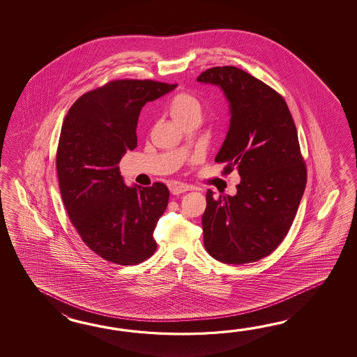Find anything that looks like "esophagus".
Masks as SVG:
<instances>
[{"label": "esophagus", "mask_w": 357, "mask_h": 357, "mask_svg": "<svg viewBox=\"0 0 357 357\" xmlns=\"http://www.w3.org/2000/svg\"><path fill=\"white\" fill-rule=\"evenodd\" d=\"M191 189H192V188L189 186V185H185V183H177L175 186H172L171 192H172L174 195H180V194H183V192L190 191Z\"/></svg>", "instance_id": "34e87169"}]
</instances>
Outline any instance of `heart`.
I'll return each instance as SVG.
<instances>
[{"label": "heart", "instance_id": "b5f03b06", "mask_svg": "<svg viewBox=\"0 0 357 357\" xmlns=\"http://www.w3.org/2000/svg\"><path fill=\"white\" fill-rule=\"evenodd\" d=\"M169 112L178 123L188 121L191 117H200L202 103L190 93L176 94L169 105Z\"/></svg>", "mask_w": 357, "mask_h": 357}]
</instances>
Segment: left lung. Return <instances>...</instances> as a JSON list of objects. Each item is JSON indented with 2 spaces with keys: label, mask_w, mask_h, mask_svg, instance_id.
<instances>
[{
  "label": "left lung",
  "mask_w": 357,
  "mask_h": 357,
  "mask_svg": "<svg viewBox=\"0 0 357 357\" xmlns=\"http://www.w3.org/2000/svg\"><path fill=\"white\" fill-rule=\"evenodd\" d=\"M197 80L227 98L229 128L215 162L241 177L235 197L206 192L205 250L226 264L258 261L289 234L306 186L295 122L281 94L241 68H208Z\"/></svg>",
  "instance_id": "obj_1"
}]
</instances>
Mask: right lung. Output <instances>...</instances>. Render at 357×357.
Returning <instances> with one entry per match:
<instances>
[{"mask_svg": "<svg viewBox=\"0 0 357 357\" xmlns=\"http://www.w3.org/2000/svg\"><path fill=\"white\" fill-rule=\"evenodd\" d=\"M176 86L109 82L77 99L62 123L56 157L62 202L85 245L107 261L134 266L157 249L153 232L167 208V186H126L119 163L137 145L145 103Z\"/></svg>", "mask_w": 357, "mask_h": 357, "instance_id": "add662e5", "label": "right lung"}]
</instances>
